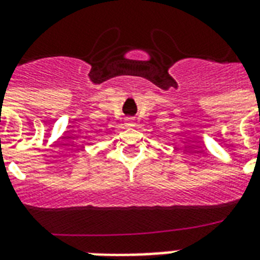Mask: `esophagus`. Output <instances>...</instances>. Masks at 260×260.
Here are the masks:
<instances>
[{
	"mask_svg": "<svg viewBox=\"0 0 260 260\" xmlns=\"http://www.w3.org/2000/svg\"><path fill=\"white\" fill-rule=\"evenodd\" d=\"M124 125L126 128H132V126H135V120L132 117H126L125 121H124Z\"/></svg>",
	"mask_w": 260,
	"mask_h": 260,
	"instance_id": "esophagus-1",
	"label": "esophagus"
}]
</instances>
